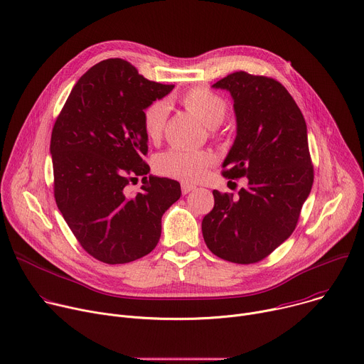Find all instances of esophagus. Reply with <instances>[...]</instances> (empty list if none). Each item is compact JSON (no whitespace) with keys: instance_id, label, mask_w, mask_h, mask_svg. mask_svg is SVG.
Returning a JSON list of instances; mask_svg holds the SVG:
<instances>
[{"instance_id":"1","label":"esophagus","mask_w":364,"mask_h":364,"mask_svg":"<svg viewBox=\"0 0 364 364\" xmlns=\"http://www.w3.org/2000/svg\"><path fill=\"white\" fill-rule=\"evenodd\" d=\"M196 187L193 186V184H188V183H183L181 184V191H183V194H187V193H190V191H193Z\"/></svg>"}]
</instances>
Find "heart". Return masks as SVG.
Here are the masks:
<instances>
[{
	"instance_id": "obj_1",
	"label": "heart",
	"mask_w": 364,
	"mask_h": 364,
	"mask_svg": "<svg viewBox=\"0 0 364 364\" xmlns=\"http://www.w3.org/2000/svg\"><path fill=\"white\" fill-rule=\"evenodd\" d=\"M183 106L208 127H216L226 116L228 106L220 95L205 87H194L181 95ZM168 105L154 102L144 110V130L151 141H158L167 122ZM215 162L208 151L170 148L155 159V168L162 176L181 181H199Z\"/></svg>"
}]
</instances>
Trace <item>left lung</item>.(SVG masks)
Wrapping results in <instances>:
<instances>
[{"label": "left lung", "mask_w": 364, "mask_h": 364, "mask_svg": "<svg viewBox=\"0 0 364 364\" xmlns=\"http://www.w3.org/2000/svg\"><path fill=\"white\" fill-rule=\"evenodd\" d=\"M212 87L234 100L237 136L223 177H247L238 191L213 190L215 206L203 218L208 248L230 262L261 261L294 230L314 184L306 123L289 91L276 80L240 71Z\"/></svg>", "instance_id": "1"}]
</instances>
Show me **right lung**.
Instances as JSON below:
<instances>
[{"label":"right lung","instance_id":"add662e5","mask_svg":"<svg viewBox=\"0 0 364 364\" xmlns=\"http://www.w3.org/2000/svg\"><path fill=\"white\" fill-rule=\"evenodd\" d=\"M174 85L149 81L127 60L94 65L74 85L50 138L58 209L98 261L124 264L149 254L180 183L148 176L144 110ZM144 176L141 191L125 187Z\"/></svg>","mask_w":364,"mask_h":364}]
</instances>
